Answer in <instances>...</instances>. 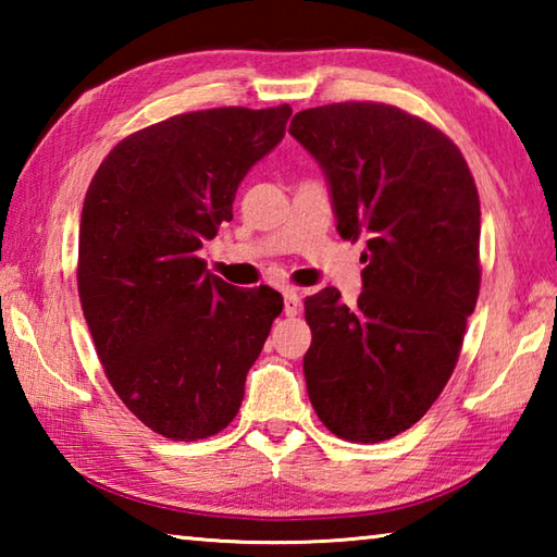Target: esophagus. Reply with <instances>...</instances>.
<instances>
[{
	"label": "esophagus",
	"instance_id": "esophagus-1",
	"mask_svg": "<svg viewBox=\"0 0 557 557\" xmlns=\"http://www.w3.org/2000/svg\"><path fill=\"white\" fill-rule=\"evenodd\" d=\"M282 295H285V314L287 317H295L299 312V295H297L295 289H289V287L282 292Z\"/></svg>",
	"mask_w": 557,
	"mask_h": 557
}]
</instances>
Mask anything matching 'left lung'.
I'll use <instances>...</instances> for the list:
<instances>
[{"label":"left lung","instance_id":"left-lung-1","mask_svg":"<svg viewBox=\"0 0 557 557\" xmlns=\"http://www.w3.org/2000/svg\"><path fill=\"white\" fill-rule=\"evenodd\" d=\"M289 135L317 159L344 240L363 238V292L307 297V393L351 442L412 428L455 371L479 295V194L459 149L381 102L301 110Z\"/></svg>","mask_w":557,"mask_h":557}]
</instances>
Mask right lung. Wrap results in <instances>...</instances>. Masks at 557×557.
Returning a JSON list of instances; mask_svg holds the SVG:
<instances>
[{"label":"right lung","mask_w":557,"mask_h":557,"mask_svg":"<svg viewBox=\"0 0 557 557\" xmlns=\"http://www.w3.org/2000/svg\"><path fill=\"white\" fill-rule=\"evenodd\" d=\"M289 115L280 106L169 117L122 139L90 182L83 314L120 400L169 440L228 428L282 312L280 292L228 285L199 250L233 219L235 191L282 143Z\"/></svg>","instance_id":"right-lung-1"}]
</instances>
